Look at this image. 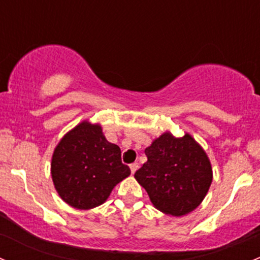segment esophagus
Segmentation results:
<instances>
[{
    "mask_svg": "<svg viewBox=\"0 0 260 260\" xmlns=\"http://www.w3.org/2000/svg\"><path fill=\"white\" fill-rule=\"evenodd\" d=\"M129 169H131V172H132V174H135V172L138 170V164H137V162H133V164H131L129 165Z\"/></svg>",
    "mask_w": 260,
    "mask_h": 260,
    "instance_id": "obj_1",
    "label": "esophagus"
}]
</instances>
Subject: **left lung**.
Wrapping results in <instances>:
<instances>
[{
    "label": "left lung",
    "mask_w": 260,
    "mask_h": 260,
    "mask_svg": "<svg viewBox=\"0 0 260 260\" xmlns=\"http://www.w3.org/2000/svg\"><path fill=\"white\" fill-rule=\"evenodd\" d=\"M147 162L135 177L157 210L182 216L195 210L212 181L210 159L188 133L174 137L165 132L145 149Z\"/></svg>",
    "instance_id": "obj_1"
}]
</instances>
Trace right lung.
<instances>
[{"mask_svg":"<svg viewBox=\"0 0 260 260\" xmlns=\"http://www.w3.org/2000/svg\"><path fill=\"white\" fill-rule=\"evenodd\" d=\"M131 175L120 148L107 141L101 124L83 120L55 147L51 177L60 198L88 210L106 203L117 183Z\"/></svg>","mask_w":260,"mask_h":260,"instance_id":"1","label":"right lung"}]
</instances>
